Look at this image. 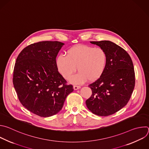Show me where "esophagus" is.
Instances as JSON below:
<instances>
[{
  "mask_svg": "<svg viewBox=\"0 0 149 149\" xmlns=\"http://www.w3.org/2000/svg\"><path fill=\"white\" fill-rule=\"evenodd\" d=\"M81 87L80 86H76V85H74V86H73V88H74V90H77V89H79V88H80Z\"/></svg>",
  "mask_w": 149,
  "mask_h": 149,
  "instance_id": "1",
  "label": "esophagus"
}]
</instances>
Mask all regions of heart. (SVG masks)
<instances>
[{"label": "heart", "instance_id": "b5f03b06", "mask_svg": "<svg viewBox=\"0 0 149 149\" xmlns=\"http://www.w3.org/2000/svg\"><path fill=\"white\" fill-rule=\"evenodd\" d=\"M107 57L105 50L100 47L77 45L66 52V56L59 55L56 61L58 72L65 79H69L77 70L79 72L72 76L73 83H82L88 80L94 81L103 74L107 65Z\"/></svg>", "mask_w": 149, "mask_h": 149}]
</instances>
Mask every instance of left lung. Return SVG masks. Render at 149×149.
I'll return each instance as SVG.
<instances>
[{"label":"left lung","instance_id":"1","mask_svg":"<svg viewBox=\"0 0 149 149\" xmlns=\"http://www.w3.org/2000/svg\"><path fill=\"white\" fill-rule=\"evenodd\" d=\"M91 43L105 50L107 61L103 74L88 84L92 94L86 104L93 114L107 116L120 110L129 102L135 86L134 66L128 53L113 42L102 40Z\"/></svg>","mask_w":149,"mask_h":149}]
</instances>
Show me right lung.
Listing matches in <instances>:
<instances>
[{
    "label": "right lung",
    "instance_id": "right-lung-1",
    "mask_svg": "<svg viewBox=\"0 0 149 149\" xmlns=\"http://www.w3.org/2000/svg\"><path fill=\"white\" fill-rule=\"evenodd\" d=\"M63 45L58 41L32 43L16 58L13 83L18 99L26 109L40 117L60 111L73 91L56 65V56Z\"/></svg>",
    "mask_w": 149,
    "mask_h": 149
}]
</instances>
